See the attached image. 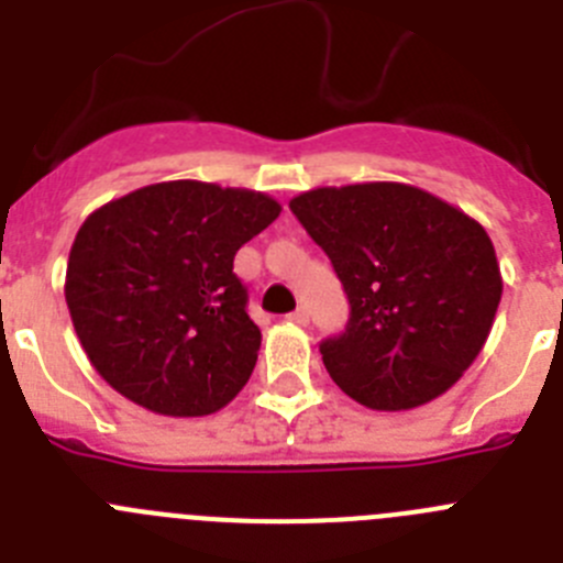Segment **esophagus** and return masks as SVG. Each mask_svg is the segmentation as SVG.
Masks as SVG:
<instances>
[{
  "label": "esophagus",
  "instance_id": "obj_1",
  "mask_svg": "<svg viewBox=\"0 0 563 563\" xmlns=\"http://www.w3.org/2000/svg\"><path fill=\"white\" fill-rule=\"evenodd\" d=\"M287 321H290V324H298V327H307V321H310V312H307L305 307H298V310H292L290 316H287Z\"/></svg>",
  "mask_w": 563,
  "mask_h": 563
}]
</instances>
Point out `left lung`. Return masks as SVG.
Masks as SVG:
<instances>
[{
  "label": "left lung",
  "instance_id": "8db88e82",
  "mask_svg": "<svg viewBox=\"0 0 563 563\" xmlns=\"http://www.w3.org/2000/svg\"><path fill=\"white\" fill-rule=\"evenodd\" d=\"M290 208L350 298L346 332L321 343L341 391L372 411L445 395L482 352L501 301L485 228L406 183L310 188Z\"/></svg>",
  "mask_w": 563,
  "mask_h": 563
}]
</instances>
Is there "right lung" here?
<instances>
[{
  "instance_id": "right-lung-1",
  "label": "right lung",
  "mask_w": 563,
  "mask_h": 563,
  "mask_svg": "<svg viewBox=\"0 0 563 563\" xmlns=\"http://www.w3.org/2000/svg\"><path fill=\"white\" fill-rule=\"evenodd\" d=\"M278 213L267 194L200 180L154 183L89 213L64 298L98 375L154 415L225 409L262 343L233 256Z\"/></svg>"
}]
</instances>
